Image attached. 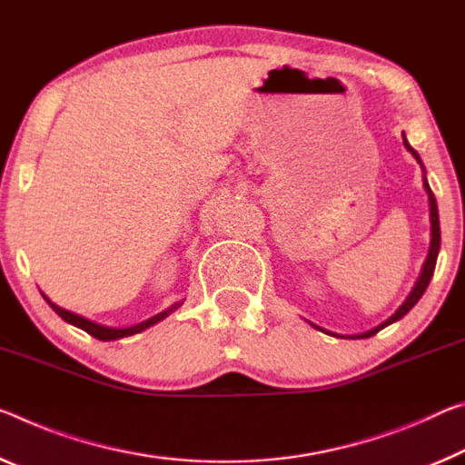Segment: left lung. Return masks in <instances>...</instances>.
Instances as JSON below:
<instances>
[{
	"mask_svg": "<svg viewBox=\"0 0 465 465\" xmlns=\"http://www.w3.org/2000/svg\"><path fill=\"white\" fill-rule=\"evenodd\" d=\"M403 136V146L405 149H408L410 153H411V157H414L418 163H420V167H422V172H424V190H426V194H429V206H430V248H429V256H426V261H424V264H422V271H420V277H418V282H416V285L411 287V292H410V296L405 298V302L403 304L397 308L395 311V314H391L389 316V319L385 321V322H381L379 327H374V329H371V331H366V333H360V335H345L348 339H366V337H372V335H377L381 329H385L387 325H391V322H395V321H400V319H403L405 314H408L411 308L416 306V302L422 298V293L426 292V287H429V283H430V279H432V272H434V267H437V256H439V248H440V225H439V209H437V198H434V194H432V190H430V186H429V180H426V169H424V163H422V159H420V154L411 149V144L408 143V138H405V134H401ZM311 322V321H308ZM311 325L314 327V329H319V331H322V333H327V335H335V337H343V335H337V333H331V331H327V329H321V327H316L314 322H311ZM343 337V339H345Z\"/></svg>",
	"mask_w": 465,
	"mask_h": 465,
	"instance_id": "left-lung-1",
	"label": "left lung"
}]
</instances>
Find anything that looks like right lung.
Returning a JSON list of instances; mask_svg holds the SVG:
<instances>
[{"label":"right lung","mask_w":465,"mask_h":465,"mask_svg":"<svg viewBox=\"0 0 465 465\" xmlns=\"http://www.w3.org/2000/svg\"><path fill=\"white\" fill-rule=\"evenodd\" d=\"M41 293H43V292H41ZM43 298H45L47 304H49L51 308H54L55 314H60L65 322H70V325L86 331L88 335H93L94 339H101V341H114V339H122V337L136 335V333H140V331H144V329H149V327H153V325H157L159 321H163L165 316H169L173 311H178V308L183 304V302H175V304L169 306L167 311L154 314V316H151V319L138 322V325H132V327H107V325H101V322H94V321H91V319H84V316H80V314H76V312L65 311V308L57 306L55 302H51V300L45 296V293H43Z\"/></svg>","instance_id":"1"}]
</instances>
